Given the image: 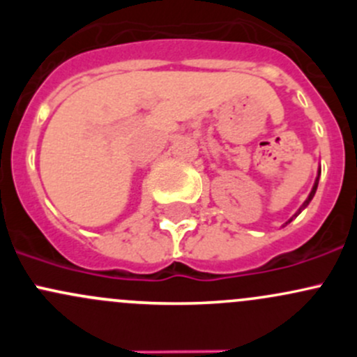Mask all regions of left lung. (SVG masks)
I'll use <instances>...</instances> for the list:
<instances>
[{
	"mask_svg": "<svg viewBox=\"0 0 357 357\" xmlns=\"http://www.w3.org/2000/svg\"><path fill=\"white\" fill-rule=\"evenodd\" d=\"M319 172H321V171H319ZM318 181H319V174H318V178H316V183H314V186H312L311 193H309L307 200H305V202H304V204H302V207H301V208H298V212H297V214H295V215H294V218H297V215H298V214H301V211H302V208H305V207H307V205H309V202H311V200H312V197H314V193H316V188H318ZM294 218H290V219H289V222H290V221H291V219H294ZM289 222H285V225H289Z\"/></svg>",
	"mask_w": 357,
	"mask_h": 357,
	"instance_id": "8db88e82",
	"label": "left lung"
}]
</instances>
